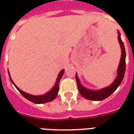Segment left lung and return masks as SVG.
Here are the masks:
<instances>
[{"instance_id":"obj_1","label":"left lung","mask_w":134,"mask_h":134,"mask_svg":"<svg viewBox=\"0 0 134 134\" xmlns=\"http://www.w3.org/2000/svg\"><path fill=\"white\" fill-rule=\"evenodd\" d=\"M118 39H119V44L121 46V57L120 63H119V67L117 69V76L115 78L113 82L110 86L102 88L99 90H91L86 88L80 83L79 77H77V74H76V80L77 82V88L79 93L85 99L89 100H93V101H102L108 98L110 95L115 91L116 88L119 86L122 82L123 77H124L125 72V50L123 42L121 40V34L120 32L118 31Z\"/></svg>"}]
</instances>
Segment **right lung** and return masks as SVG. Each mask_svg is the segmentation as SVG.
<instances>
[{"mask_svg":"<svg viewBox=\"0 0 134 134\" xmlns=\"http://www.w3.org/2000/svg\"><path fill=\"white\" fill-rule=\"evenodd\" d=\"M64 71L65 70L63 69L59 72L58 75V77H57V81H56V82H55L54 86L52 88V89L50 91H49L48 92L44 94V95H31V94H29V93H25V92H24L22 90H20V88L18 87L15 84V83L13 82L12 79L11 78V76L9 74V78L12 81V84L15 86V88L17 89L18 90V91L20 92L22 95H23L26 99H27L28 100H29L30 102H32V103H37V104H39V103H47V102H50L52 100L54 99L56 97H57V95H58V89H59V82H60V80L61 79L62 76L63 75ZM8 74H9V71H8Z\"/></svg>","mask_w":134,"mask_h":134,"instance_id":"add662e5","label":"right lung"}]
</instances>
